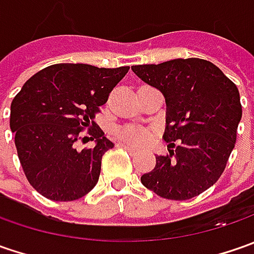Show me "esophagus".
<instances>
[{"instance_id":"esophagus-1","label":"esophagus","mask_w":254,"mask_h":254,"mask_svg":"<svg viewBox=\"0 0 254 254\" xmlns=\"http://www.w3.org/2000/svg\"><path fill=\"white\" fill-rule=\"evenodd\" d=\"M117 145H119V147H122V148H124V150H127L130 154H134V152H135V148L131 147V145H128V144H126V142H119Z\"/></svg>"}]
</instances>
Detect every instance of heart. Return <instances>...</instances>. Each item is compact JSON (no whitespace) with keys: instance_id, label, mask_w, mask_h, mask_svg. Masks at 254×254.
Masks as SVG:
<instances>
[{"instance_id":"b5f03b06","label":"heart","mask_w":254,"mask_h":254,"mask_svg":"<svg viewBox=\"0 0 254 254\" xmlns=\"http://www.w3.org/2000/svg\"><path fill=\"white\" fill-rule=\"evenodd\" d=\"M116 135H117V138L120 141L140 145V144H144V142L148 141L150 131L142 128V127H138V126H123V127L117 128Z\"/></svg>"}]
</instances>
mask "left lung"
<instances>
[{"label":"left lung","mask_w":254,"mask_h":254,"mask_svg":"<svg viewBox=\"0 0 254 254\" xmlns=\"http://www.w3.org/2000/svg\"><path fill=\"white\" fill-rule=\"evenodd\" d=\"M131 69L167 103L162 138L170 154L155 157V168L142 175V185L165 199L198 196L219 180L235 148L242 119L236 84L218 66L198 58Z\"/></svg>","instance_id":"left-lung-1"}]
</instances>
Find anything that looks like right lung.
I'll return each instance as SVG.
<instances>
[{
  "label": "right lung",
  "mask_w": 254,
  "mask_h": 254,
  "mask_svg": "<svg viewBox=\"0 0 254 254\" xmlns=\"http://www.w3.org/2000/svg\"><path fill=\"white\" fill-rule=\"evenodd\" d=\"M128 66L51 64L35 73L11 103L9 127L28 182L56 202L79 199L99 181L104 152L114 147L93 122ZM96 140L77 150L80 131Z\"/></svg>",
  "instance_id": "add662e5"
}]
</instances>
